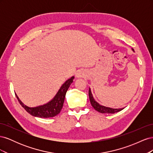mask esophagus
<instances>
[{
	"mask_svg": "<svg viewBox=\"0 0 153 153\" xmlns=\"http://www.w3.org/2000/svg\"><path fill=\"white\" fill-rule=\"evenodd\" d=\"M76 78H81L83 76H84V74H83V72L82 71H78L76 73Z\"/></svg>",
	"mask_w": 153,
	"mask_h": 153,
	"instance_id": "1",
	"label": "esophagus"
}]
</instances>
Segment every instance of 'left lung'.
<instances>
[{
  "instance_id": "left-lung-1",
  "label": "left lung",
  "mask_w": 153,
  "mask_h": 153,
  "mask_svg": "<svg viewBox=\"0 0 153 153\" xmlns=\"http://www.w3.org/2000/svg\"><path fill=\"white\" fill-rule=\"evenodd\" d=\"M132 50L133 51V52H135L133 48H132ZM89 96L90 102L91 103V105L92 106V107H93L96 111H98V112H99L100 113H102V114H114L115 112H119V111H121L123 109V108H112L107 107V106H105L100 105L94 99L90 87H89Z\"/></svg>"
}]
</instances>
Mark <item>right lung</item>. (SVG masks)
I'll return each instance as SVG.
<instances>
[{"label": "right lung", "mask_w": 153, "mask_h": 153, "mask_svg": "<svg viewBox=\"0 0 153 153\" xmlns=\"http://www.w3.org/2000/svg\"><path fill=\"white\" fill-rule=\"evenodd\" d=\"M74 78L75 77L71 76L70 78L68 79L62 85L57 94L53 97V98L43 105L35 106V107H29V106L25 105L22 102V101L18 98L16 94H15L16 97L19 101L20 104L22 106V107L32 116L40 118L53 117L61 112L63 106L66 92L73 82Z\"/></svg>", "instance_id": "obj_1"}]
</instances>
